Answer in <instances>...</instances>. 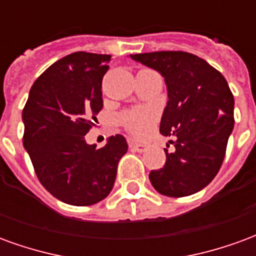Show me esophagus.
Returning a JSON list of instances; mask_svg holds the SVG:
<instances>
[{"label":"esophagus","mask_w":256,"mask_h":256,"mask_svg":"<svg viewBox=\"0 0 256 256\" xmlns=\"http://www.w3.org/2000/svg\"><path fill=\"white\" fill-rule=\"evenodd\" d=\"M128 146H130V150H136V152H144L145 148H146L145 145L138 144V142H136V141H130V142H128Z\"/></svg>","instance_id":"34e87169"}]
</instances>
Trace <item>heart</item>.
I'll list each match as a JSON object with an SVG mask.
<instances>
[{"label": "heart", "mask_w": 256, "mask_h": 256, "mask_svg": "<svg viewBox=\"0 0 256 256\" xmlns=\"http://www.w3.org/2000/svg\"><path fill=\"white\" fill-rule=\"evenodd\" d=\"M122 122L124 128L137 138H145L155 128L156 114L150 108H136L123 115Z\"/></svg>", "instance_id": "heart-1"}]
</instances>
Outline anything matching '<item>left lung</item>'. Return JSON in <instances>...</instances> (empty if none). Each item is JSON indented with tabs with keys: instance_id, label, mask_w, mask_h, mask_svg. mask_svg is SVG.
Returning a JSON list of instances; mask_svg holds the SVG:
<instances>
[{
	"instance_id": "left-lung-1",
	"label": "left lung",
	"mask_w": 256,
	"mask_h": 256,
	"mask_svg": "<svg viewBox=\"0 0 256 256\" xmlns=\"http://www.w3.org/2000/svg\"><path fill=\"white\" fill-rule=\"evenodd\" d=\"M130 58L164 78L167 106L160 133L174 136L176 150L150 172L154 188L164 196L184 198L202 190L220 172L233 130L234 98L224 75L188 52H152Z\"/></svg>"
}]
</instances>
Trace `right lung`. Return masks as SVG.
Masks as SVG:
<instances>
[{"label":"right lung","instance_id":"obj_1","mask_svg":"<svg viewBox=\"0 0 256 256\" xmlns=\"http://www.w3.org/2000/svg\"><path fill=\"white\" fill-rule=\"evenodd\" d=\"M110 54L75 52L52 64L31 86L23 110V145L40 182L64 203L92 206L116 178L126 138L111 136L102 148L84 136L102 108L101 82Z\"/></svg>","mask_w":256,"mask_h":256}]
</instances>
